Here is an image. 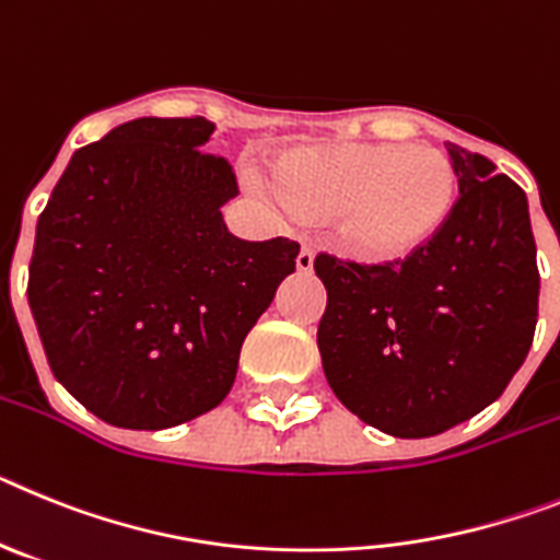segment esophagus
Here are the masks:
<instances>
[{
  "mask_svg": "<svg viewBox=\"0 0 560 560\" xmlns=\"http://www.w3.org/2000/svg\"><path fill=\"white\" fill-rule=\"evenodd\" d=\"M295 267H299L301 273H310V270H313V250H310V247H301L299 256H295Z\"/></svg>",
  "mask_w": 560,
  "mask_h": 560,
  "instance_id": "34e87169",
  "label": "esophagus"
}]
</instances>
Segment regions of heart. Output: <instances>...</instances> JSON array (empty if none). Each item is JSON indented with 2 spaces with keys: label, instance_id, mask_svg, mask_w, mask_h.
Returning <instances> with one entry per match:
<instances>
[{
  "label": "heart",
  "instance_id": "1",
  "mask_svg": "<svg viewBox=\"0 0 560 560\" xmlns=\"http://www.w3.org/2000/svg\"><path fill=\"white\" fill-rule=\"evenodd\" d=\"M259 188L299 217H335L338 245L372 265L422 250L459 199L454 163L434 145L354 140L287 149L276 160L273 186Z\"/></svg>",
  "mask_w": 560,
  "mask_h": 560
}]
</instances>
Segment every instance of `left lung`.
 I'll return each mask as SVG.
<instances>
[{"instance_id":"obj_1","label":"left lung","mask_w":560,"mask_h":560,"mask_svg":"<svg viewBox=\"0 0 560 560\" xmlns=\"http://www.w3.org/2000/svg\"><path fill=\"white\" fill-rule=\"evenodd\" d=\"M448 158L459 199L422 250L386 265L315 256L329 388L400 440L442 434L499 400L538 320L527 194L482 154L448 143Z\"/></svg>"}]
</instances>
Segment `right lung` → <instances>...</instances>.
<instances>
[{
    "mask_svg": "<svg viewBox=\"0 0 560 560\" xmlns=\"http://www.w3.org/2000/svg\"><path fill=\"white\" fill-rule=\"evenodd\" d=\"M206 118H138L78 149L38 217L27 301L56 381L109 425L160 431L228 397L245 335L295 270L245 242Z\"/></svg>",
    "mask_w": 560,
    "mask_h": 560,
    "instance_id": "obj_1",
    "label": "right lung"
}]
</instances>
